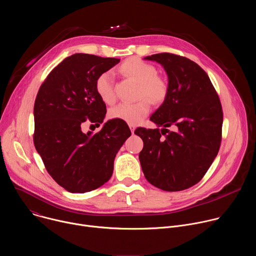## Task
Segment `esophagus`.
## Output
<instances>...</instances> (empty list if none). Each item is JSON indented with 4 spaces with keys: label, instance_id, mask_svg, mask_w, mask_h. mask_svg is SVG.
<instances>
[{
    "label": "esophagus",
    "instance_id": "esophagus-1",
    "mask_svg": "<svg viewBox=\"0 0 256 256\" xmlns=\"http://www.w3.org/2000/svg\"><path fill=\"white\" fill-rule=\"evenodd\" d=\"M128 126H130V130H132V134H134V130H136V126H134V124H128Z\"/></svg>",
    "mask_w": 256,
    "mask_h": 256
}]
</instances>
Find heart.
<instances>
[{
  "label": "heart",
  "mask_w": 256,
  "mask_h": 256,
  "mask_svg": "<svg viewBox=\"0 0 256 256\" xmlns=\"http://www.w3.org/2000/svg\"><path fill=\"white\" fill-rule=\"evenodd\" d=\"M124 75L140 83L138 101L134 103H120L109 110V116L126 122L130 124H140L151 110L152 102L160 104L165 101L169 92L168 80L157 74V68L138 58L126 60L120 66ZM95 90L106 104H112L116 100L112 72L106 70L95 80Z\"/></svg>",
  "instance_id": "1"
}]
</instances>
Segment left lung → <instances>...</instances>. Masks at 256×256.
<instances>
[{
  "mask_svg": "<svg viewBox=\"0 0 256 256\" xmlns=\"http://www.w3.org/2000/svg\"><path fill=\"white\" fill-rule=\"evenodd\" d=\"M144 58L164 66L169 92L150 118L163 128L134 130L144 142L138 155L140 166L154 186L166 192L184 190L202 180L218 155L222 104L206 72L192 60L169 52Z\"/></svg>",
  "mask_w": 256,
  "mask_h": 256,
  "instance_id": "1",
  "label": "left lung"
}]
</instances>
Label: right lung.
I'll return each instance as SVG.
<instances>
[{
    "label": "right lung",
    "mask_w": 256,
    "mask_h": 256,
    "mask_svg": "<svg viewBox=\"0 0 256 256\" xmlns=\"http://www.w3.org/2000/svg\"><path fill=\"white\" fill-rule=\"evenodd\" d=\"M120 58L75 54L60 62L42 84L34 103L33 142L44 167L72 194L94 190L110 179L116 153L132 134L126 122L112 120L92 134L86 122L100 124L106 105L95 80Z\"/></svg>",
    "instance_id": "right-lung-1"
}]
</instances>
